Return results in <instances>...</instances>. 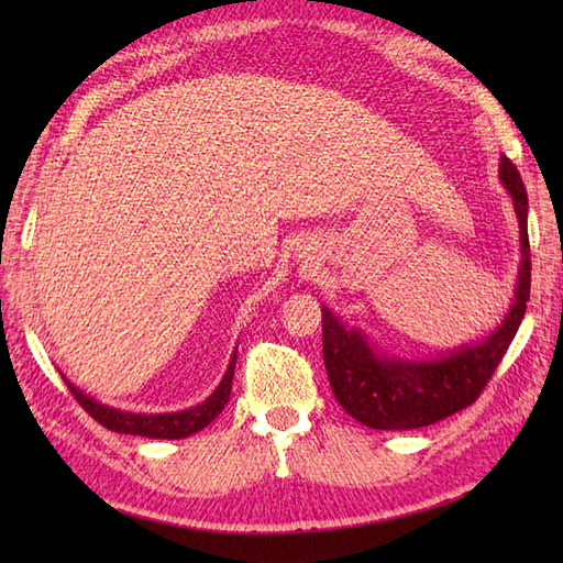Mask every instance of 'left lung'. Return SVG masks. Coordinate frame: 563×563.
<instances>
[{
	"instance_id": "8db88e82",
	"label": "left lung",
	"mask_w": 563,
	"mask_h": 563,
	"mask_svg": "<svg viewBox=\"0 0 563 563\" xmlns=\"http://www.w3.org/2000/svg\"><path fill=\"white\" fill-rule=\"evenodd\" d=\"M500 181L512 198L520 222V273L516 302L492 336L482 343L462 345L435 361H394L369 349L361 331L345 329L329 309H321L324 365L339 404L355 421L375 430H409L438 423L479 399L486 382L504 361L516 339L530 302V239L528 194L520 172L508 157H500Z\"/></svg>"
}]
</instances>
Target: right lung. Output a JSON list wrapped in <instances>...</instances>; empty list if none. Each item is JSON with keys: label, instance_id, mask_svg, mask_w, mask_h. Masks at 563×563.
I'll return each instance as SVG.
<instances>
[{"label": "right lung", "instance_id": "obj_1", "mask_svg": "<svg viewBox=\"0 0 563 563\" xmlns=\"http://www.w3.org/2000/svg\"><path fill=\"white\" fill-rule=\"evenodd\" d=\"M234 365H236V351L232 353L230 367H227V373L218 385V389H214L206 401L194 406V409L176 411V413H130V411H121V409H111V406L89 399L87 394L79 391L69 379H65V382H67V389L71 391V397L81 404V409L87 411L93 421H99L103 428L115 430V433H125V435L178 440V438H188V435L198 433V430L212 423L214 418L222 413L224 404L230 401V394H232Z\"/></svg>", "mask_w": 563, "mask_h": 563}]
</instances>
